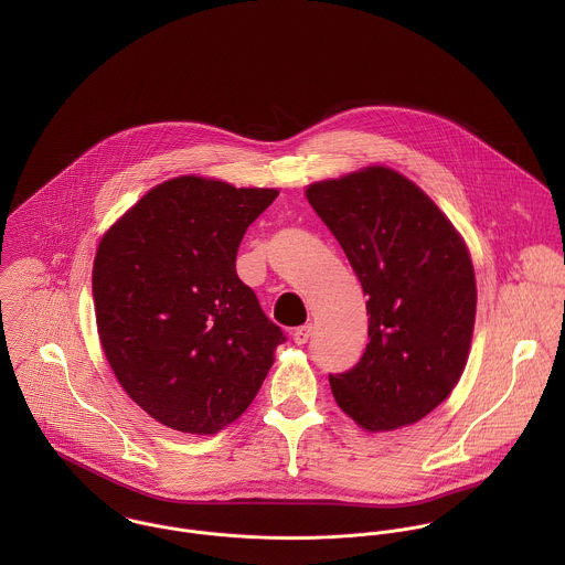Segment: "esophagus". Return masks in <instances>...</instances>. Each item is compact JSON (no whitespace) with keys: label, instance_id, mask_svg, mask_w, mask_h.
<instances>
[{"label":"esophagus","instance_id":"obj_1","mask_svg":"<svg viewBox=\"0 0 565 565\" xmlns=\"http://www.w3.org/2000/svg\"><path fill=\"white\" fill-rule=\"evenodd\" d=\"M311 330H313V326L311 323H305V326H298L296 330H294V341L298 343V345H302V343H307L309 341V337H311Z\"/></svg>","mask_w":565,"mask_h":565}]
</instances>
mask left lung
I'll list each match as a JSON object with an SVG mask.
<instances>
[{
    "instance_id": "left-lung-1",
    "label": "left lung",
    "mask_w": 565,
    "mask_h": 565,
    "mask_svg": "<svg viewBox=\"0 0 565 565\" xmlns=\"http://www.w3.org/2000/svg\"><path fill=\"white\" fill-rule=\"evenodd\" d=\"M367 296L370 343L330 374L343 413L379 433L444 403L468 363L477 316L470 252L448 217L408 178L365 167L307 189Z\"/></svg>"
}]
</instances>
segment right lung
<instances>
[{
  "label": "right lung",
  "mask_w": 565,
  "mask_h": 565,
  "mask_svg": "<svg viewBox=\"0 0 565 565\" xmlns=\"http://www.w3.org/2000/svg\"><path fill=\"white\" fill-rule=\"evenodd\" d=\"M276 198L180 175L99 242L93 302L104 354L126 394L173 430L213 435L235 422L285 341L235 267L247 226Z\"/></svg>",
  "instance_id": "add662e5"
}]
</instances>
